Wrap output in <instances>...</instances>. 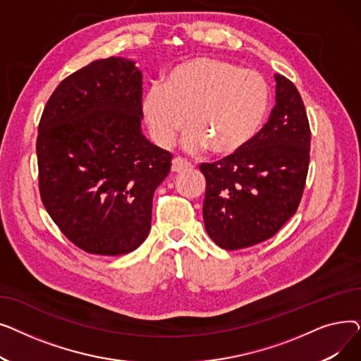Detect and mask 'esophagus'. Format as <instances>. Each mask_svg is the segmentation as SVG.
Wrapping results in <instances>:
<instances>
[{"mask_svg":"<svg viewBox=\"0 0 361 361\" xmlns=\"http://www.w3.org/2000/svg\"><path fill=\"white\" fill-rule=\"evenodd\" d=\"M192 168V164L187 162L185 159L177 157L173 159V162H171V171L173 173H181V171H185V169H190Z\"/></svg>","mask_w":361,"mask_h":361,"instance_id":"34e87169","label":"esophagus"}]
</instances>
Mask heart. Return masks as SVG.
Returning <instances> with one entry per match:
<instances>
[{
  "label": "heart",
  "instance_id": "heart-1",
  "mask_svg": "<svg viewBox=\"0 0 361 361\" xmlns=\"http://www.w3.org/2000/svg\"><path fill=\"white\" fill-rule=\"evenodd\" d=\"M268 108L269 86L260 73L214 56L177 64L164 83L147 89L142 102L159 146L173 143L185 126L187 150L211 147L222 158L240 154L256 139Z\"/></svg>",
  "mask_w": 361,
  "mask_h": 361
}]
</instances>
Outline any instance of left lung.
<instances>
[{
    "mask_svg": "<svg viewBox=\"0 0 361 361\" xmlns=\"http://www.w3.org/2000/svg\"><path fill=\"white\" fill-rule=\"evenodd\" d=\"M275 106L256 139L240 154L202 164L203 221L225 250L274 237L295 212L310 161V126L293 82L275 74Z\"/></svg>",
    "mask_w": 361,
    "mask_h": 361,
    "instance_id": "left-lung-1",
    "label": "left lung"
}]
</instances>
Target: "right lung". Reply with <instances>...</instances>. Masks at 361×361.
<instances>
[{"mask_svg":"<svg viewBox=\"0 0 361 361\" xmlns=\"http://www.w3.org/2000/svg\"><path fill=\"white\" fill-rule=\"evenodd\" d=\"M142 118V71L123 56L70 74L44 108L36 140L41 199L86 253H130L150 231L152 199L173 155L143 136Z\"/></svg>","mask_w":361,"mask_h":361,"instance_id":"1","label":"right lung"}]
</instances>
